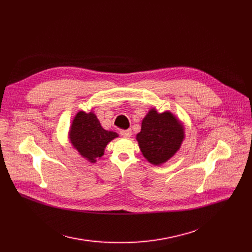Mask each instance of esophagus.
Here are the masks:
<instances>
[{
  "label": "esophagus",
  "instance_id": "34e87169",
  "mask_svg": "<svg viewBox=\"0 0 252 252\" xmlns=\"http://www.w3.org/2000/svg\"><path fill=\"white\" fill-rule=\"evenodd\" d=\"M119 134H121V136H123L124 138H129L131 136V130L128 128V129H122L121 131H119Z\"/></svg>",
  "mask_w": 252,
  "mask_h": 252
}]
</instances>
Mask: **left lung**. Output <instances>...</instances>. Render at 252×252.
<instances>
[{
  "mask_svg": "<svg viewBox=\"0 0 252 252\" xmlns=\"http://www.w3.org/2000/svg\"><path fill=\"white\" fill-rule=\"evenodd\" d=\"M136 139L143 156L151 164L161 165L181 148L185 126L170 111L159 113L151 108L143 118L141 131Z\"/></svg>",
  "mask_w": 252,
  "mask_h": 252,
  "instance_id": "left-lung-1",
  "label": "left lung"
}]
</instances>
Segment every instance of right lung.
<instances>
[{
  "label": "right lung",
  "mask_w": 252,
  "mask_h": 252,
  "mask_svg": "<svg viewBox=\"0 0 252 252\" xmlns=\"http://www.w3.org/2000/svg\"><path fill=\"white\" fill-rule=\"evenodd\" d=\"M117 137L115 131L102 127L93 111H78L68 131V139L73 148L91 163L100 159L107 144Z\"/></svg>",
  "instance_id": "add662e5"
}]
</instances>
